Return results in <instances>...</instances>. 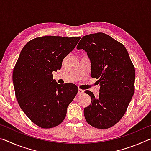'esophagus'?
<instances>
[{"label":"esophagus","mask_w":151,"mask_h":151,"mask_svg":"<svg viewBox=\"0 0 151 151\" xmlns=\"http://www.w3.org/2000/svg\"><path fill=\"white\" fill-rule=\"evenodd\" d=\"M84 93V91L82 90V89L79 88L78 91V94H83Z\"/></svg>","instance_id":"34e87169"}]
</instances>
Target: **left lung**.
<instances>
[{
    "mask_svg": "<svg viewBox=\"0 0 151 151\" xmlns=\"http://www.w3.org/2000/svg\"><path fill=\"white\" fill-rule=\"evenodd\" d=\"M76 48L87 53L91 77L100 83L97 97L85 91L92 100L84 109L86 121L96 129H109L124 116L133 96L134 66L124 46L103 32L84 36Z\"/></svg>",
    "mask_w": 151,
    "mask_h": 151,
    "instance_id": "8db88e82",
    "label": "left lung"
}]
</instances>
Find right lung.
<instances>
[{
	"label": "right lung",
	"instance_id": "add662e5",
	"mask_svg": "<svg viewBox=\"0 0 151 151\" xmlns=\"http://www.w3.org/2000/svg\"><path fill=\"white\" fill-rule=\"evenodd\" d=\"M80 39L56 36L35 38L20 53L12 73L15 95L22 111L37 126L50 129L60 124L78 93L75 84H58L52 73L60 69L63 59Z\"/></svg>",
	"mask_w": 151,
	"mask_h": 151
}]
</instances>
